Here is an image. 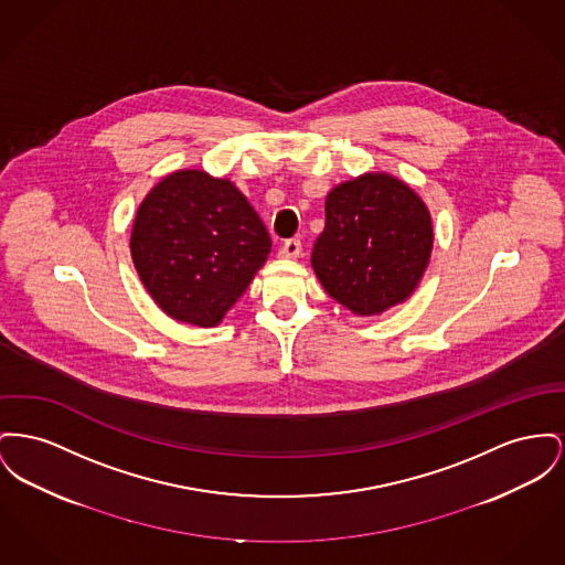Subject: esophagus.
Segmentation results:
<instances>
[{
	"label": "esophagus",
	"instance_id": "34e87169",
	"mask_svg": "<svg viewBox=\"0 0 565 565\" xmlns=\"http://www.w3.org/2000/svg\"><path fill=\"white\" fill-rule=\"evenodd\" d=\"M279 256H281V258H299V256H300L299 238H288V241H284V245H281V247H279Z\"/></svg>",
	"mask_w": 565,
	"mask_h": 565
}]
</instances>
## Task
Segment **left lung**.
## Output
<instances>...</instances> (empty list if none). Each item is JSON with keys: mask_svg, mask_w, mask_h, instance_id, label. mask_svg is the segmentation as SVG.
<instances>
[{"mask_svg": "<svg viewBox=\"0 0 565 565\" xmlns=\"http://www.w3.org/2000/svg\"><path fill=\"white\" fill-rule=\"evenodd\" d=\"M431 245L425 202L388 174H365L327 196L311 265L332 299L369 316L412 295Z\"/></svg>", "mask_w": 565, "mask_h": 565, "instance_id": "8db88e82", "label": "left lung"}]
</instances>
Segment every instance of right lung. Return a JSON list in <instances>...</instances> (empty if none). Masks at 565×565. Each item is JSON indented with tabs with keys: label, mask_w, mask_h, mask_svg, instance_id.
I'll use <instances>...</instances> for the list:
<instances>
[{
	"label": "right lung",
	"mask_w": 565,
	"mask_h": 565,
	"mask_svg": "<svg viewBox=\"0 0 565 565\" xmlns=\"http://www.w3.org/2000/svg\"><path fill=\"white\" fill-rule=\"evenodd\" d=\"M130 245L145 288L170 318L215 327L265 265L270 236L231 181L179 170L142 200Z\"/></svg>",
	"instance_id": "add662e5"
}]
</instances>
